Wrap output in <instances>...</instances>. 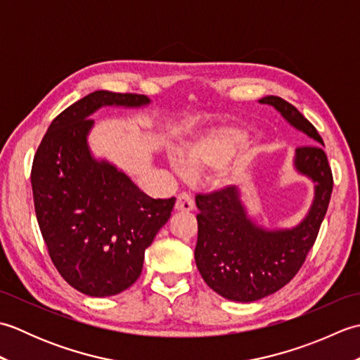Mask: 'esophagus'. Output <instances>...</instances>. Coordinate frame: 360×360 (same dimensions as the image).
Listing matches in <instances>:
<instances>
[{
	"instance_id": "esophagus-1",
	"label": "esophagus",
	"mask_w": 360,
	"mask_h": 360,
	"mask_svg": "<svg viewBox=\"0 0 360 360\" xmlns=\"http://www.w3.org/2000/svg\"><path fill=\"white\" fill-rule=\"evenodd\" d=\"M174 209L178 212H190L193 210V198L190 196L188 193L182 192L176 198V204H174Z\"/></svg>"
}]
</instances>
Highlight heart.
Returning a JSON list of instances; mask_svg holds the SVG:
<instances>
[{"mask_svg":"<svg viewBox=\"0 0 360 360\" xmlns=\"http://www.w3.org/2000/svg\"><path fill=\"white\" fill-rule=\"evenodd\" d=\"M248 131L236 125L212 128L207 133L196 137L182 148L181 156L172 155L170 162L179 173L190 170L219 168L232 160L248 142ZM232 179V174H227Z\"/></svg>","mask_w":360,"mask_h":360,"instance_id":"1","label":"heart"}]
</instances>
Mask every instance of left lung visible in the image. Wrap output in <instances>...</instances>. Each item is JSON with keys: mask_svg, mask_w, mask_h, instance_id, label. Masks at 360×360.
Instances as JSON below:
<instances>
[{"mask_svg": "<svg viewBox=\"0 0 360 360\" xmlns=\"http://www.w3.org/2000/svg\"><path fill=\"white\" fill-rule=\"evenodd\" d=\"M259 103L274 106L289 125L311 139L295 150L294 167L314 182V201L300 224L269 231L248 217L236 187L196 195L198 271L221 297L244 303L277 292L295 277L314 246L333 193L331 167L314 125L281 97L267 96Z\"/></svg>", "mask_w": 360, "mask_h": 360, "instance_id": "left-lung-1", "label": "left lung"}]
</instances>
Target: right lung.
<instances>
[{
	"label": "right lung",
	"mask_w": 360,
	"mask_h": 360,
	"mask_svg": "<svg viewBox=\"0 0 360 360\" xmlns=\"http://www.w3.org/2000/svg\"><path fill=\"white\" fill-rule=\"evenodd\" d=\"M148 103L142 94L91 93L52 120L35 153L30 182L49 257L72 288L91 297L116 295L139 278L145 249L176 201L153 200L88 147L94 111Z\"/></svg>",
	"instance_id": "add662e5"
}]
</instances>
